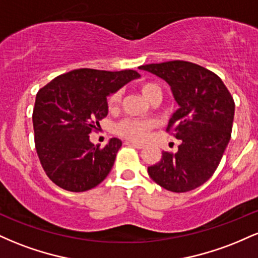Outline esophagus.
Segmentation results:
<instances>
[{"instance_id": "1", "label": "esophagus", "mask_w": 258, "mask_h": 258, "mask_svg": "<svg viewBox=\"0 0 258 258\" xmlns=\"http://www.w3.org/2000/svg\"><path fill=\"white\" fill-rule=\"evenodd\" d=\"M126 144H127V146H131V147L137 148V149H142V148L144 147L143 144L137 143V142H133V141H127V142H126Z\"/></svg>"}]
</instances>
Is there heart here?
<instances>
[{
    "label": "heart",
    "instance_id": "heart-1",
    "mask_svg": "<svg viewBox=\"0 0 258 258\" xmlns=\"http://www.w3.org/2000/svg\"><path fill=\"white\" fill-rule=\"evenodd\" d=\"M139 90H141L142 96L144 97L147 100L150 99V97L153 96L156 92L160 91V87L155 82L152 81H146L139 86ZM120 102V93L119 92H114L110 96L108 97L106 100V105L108 108L112 110V109L116 108L119 105ZM154 122L150 120H137V119H123L121 120L116 126H115V131L121 137L130 139V141H136L141 142L144 141L149 135L150 130L153 128Z\"/></svg>",
    "mask_w": 258,
    "mask_h": 258
}]
</instances>
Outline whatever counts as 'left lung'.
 <instances>
[{
	"label": "left lung",
	"mask_w": 258,
	"mask_h": 258,
	"mask_svg": "<svg viewBox=\"0 0 258 258\" xmlns=\"http://www.w3.org/2000/svg\"><path fill=\"white\" fill-rule=\"evenodd\" d=\"M139 69L165 80L179 106L166 128L182 141L178 152H162L148 173L173 193L193 190L215 173L229 143L235 109L232 94L215 73L190 61L147 64Z\"/></svg>",
	"instance_id": "obj_1"
}]
</instances>
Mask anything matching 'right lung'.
<instances>
[{
	"mask_svg": "<svg viewBox=\"0 0 258 258\" xmlns=\"http://www.w3.org/2000/svg\"><path fill=\"white\" fill-rule=\"evenodd\" d=\"M137 78L135 70L85 68L57 76L37 92L32 112L35 148L54 184L79 193L105 179L122 142L111 138L100 148L91 143L90 133L108 115L106 97Z\"/></svg>",
	"mask_w": 258,
	"mask_h": 258,
	"instance_id": "add662e5",
	"label": "right lung"
}]
</instances>
